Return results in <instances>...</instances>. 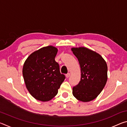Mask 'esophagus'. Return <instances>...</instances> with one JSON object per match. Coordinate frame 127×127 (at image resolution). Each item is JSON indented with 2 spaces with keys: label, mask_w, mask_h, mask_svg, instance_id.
Here are the masks:
<instances>
[{
  "label": "esophagus",
  "mask_w": 127,
  "mask_h": 127,
  "mask_svg": "<svg viewBox=\"0 0 127 127\" xmlns=\"http://www.w3.org/2000/svg\"><path fill=\"white\" fill-rule=\"evenodd\" d=\"M70 73H67V74H66V75H65V76H66V78H68V77H69V76H70Z\"/></svg>",
  "instance_id": "obj_1"
}]
</instances>
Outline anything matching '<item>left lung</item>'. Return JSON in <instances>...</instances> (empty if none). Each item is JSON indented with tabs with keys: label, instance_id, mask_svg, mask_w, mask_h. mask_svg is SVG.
I'll return each instance as SVG.
<instances>
[{
	"label": "left lung",
	"instance_id": "1",
	"mask_svg": "<svg viewBox=\"0 0 127 127\" xmlns=\"http://www.w3.org/2000/svg\"><path fill=\"white\" fill-rule=\"evenodd\" d=\"M81 68V78L79 83L73 87V95L82 102L93 100L100 94L107 79L106 62L98 53L81 47L72 48Z\"/></svg>",
	"mask_w": 127,
	"mask_h": 127
}]
</instances>
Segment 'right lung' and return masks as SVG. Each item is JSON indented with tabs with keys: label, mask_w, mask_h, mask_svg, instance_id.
Returning a JSON list of instances; mask_svg holds the SVG:
<instances>
[{
	"label": "right lung",
	"mask_w": 127,
	"mask_h": 127,
	"mask_svg": "<svg viewBox=\"0 0 127 127\" xmlns=\"http://www.w3.org/2000/svg\"><path fill=\"white\" fill-rule=\"evenodd\" d=\"M57 52L58 49L54 46L44 47L32 53L23 65L22 73L26 88L34 98L41 101L54 97L65 78L55 61Z\"/></svg>",
	"instance_id": "right-lung-1"
}]
</instances>
